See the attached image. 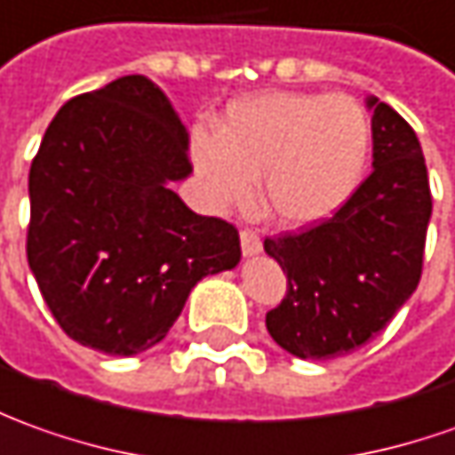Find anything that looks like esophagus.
<instances>
[{"label": "esophagus", "mask_w": 455, "mask_h": 455, "mask_svg": "<svg viewBox=\"0 0 455 455\" xmlns=\"http://www.w3.org/2000/svg\"><path fill=\"white\" fill-rule=\"evenodd\" d=\"M239 236H241V251H243V256H256V253H261V239H259V234H256V231H251V228H243Z\"/></svg>", "instance_id": "34e87169"}]
</instances>
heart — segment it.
<instances>
[{"mask_svg":"<svg viewBox=\"0 0 455 455\" xmlns=\"http://www.w3.org/2000/svg\"><path fill=\"white\" fill-rule=\"evenodd\" d=\"M366 109L348 94L264 92L228 104L219 132L194 129L191 162L216 209L246 204L259 176L261 206L286 228L336 216L363 181Z\"/></svg>","mask_w":455,"mask_h":455,"instance_id":"b5f03b06","label":"heart"}]
</instances>
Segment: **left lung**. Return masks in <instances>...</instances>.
<instances>
[{
  "label": "left lung",
  "instance_id": "8db88e82",
  "mask_svg": "<svg viewBox=\"0 0 455 455\" xmlns=\"http://www.w3.org/2000/svg\"><path fill=\"white\" fill-rule=\"evenodd\" d=\"M373 172L318 227L264 241L286 274V299L267 314L271 339L304 361L356 351L416 291L431 221L421 144L409 122L366 97Z\"/></svg>",
  "mask_w": 455,
  "mask_h": 455
}]
</instances>
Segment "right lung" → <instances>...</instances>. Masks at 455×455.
Here are the masks:
<instances>
[{"instance_id":"add662e5","label":"right lung","mask_w":455,"mask_h":455,"mask_svg":"<svg viewBox=\"0 0 455 455\" xmlns=\"http://www.w3.org/2000/svg\"><path fill=\"white\" fill-rule=\"evenodd\" d=\"M188 132L144 74L69 99L29 169L27 259L69 339L109 356L156 346L209 274L239 264V231L191 212Z\"/></svg>"}]
</instances>
